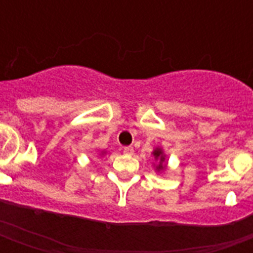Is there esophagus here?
Wrapping results in <instances>:
<instances>
[{
	"label": "esophagus",
	"instance_id": "esophagus-1",
	"mask_svg": "<svg viewBox=\"0 0 253 253\" xmlns=\"http://www.w3.org/2000/svg\"><path fill=\"white\" fill-rule=\"evenodd\" d=\"M123 152H125L126 155H134V148L130 146L125 147V148H123Z\"/></svg>",
	"mask_w": 253,
	"mask_h": 253
}]
</instances>
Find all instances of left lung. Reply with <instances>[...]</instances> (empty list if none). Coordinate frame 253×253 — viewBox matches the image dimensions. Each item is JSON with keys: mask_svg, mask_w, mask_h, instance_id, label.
Masks as SVG:
<instances>
[{"mask_svg": "<svg viewBox=\"0 0 253 253\" xmlns=\"http://www.w3.org/2000/svg\"><path fill=\"white\" fill-rule=\"evenodd\" d=\"M152 156H154V162L152 167H154L155 172L156 173H166L168 170V158H167L166 152L162 147H155L152 151Z\"/></svg>", "mask_w": 253, "mask_h": 253, "instance_id": "8db88e82", "label": "left lung"}]
</instances>
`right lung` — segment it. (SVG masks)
Listing matches in <instances>:
<instances>
[{"instance_id":"1","label":"right lung","mask_w":253,"mask_h":253,"mask_svg":"<svg viewBox=\"0 0 253 253\" xmlns=\"http://www.w3.org/2000/svg\"><path fill=\"white\" fill-rule=\"evenodd\" d=\"M106 152H107L106 150H102L101 152H99V156H103V155H106Z\"/></svg>"}]
</instances>
